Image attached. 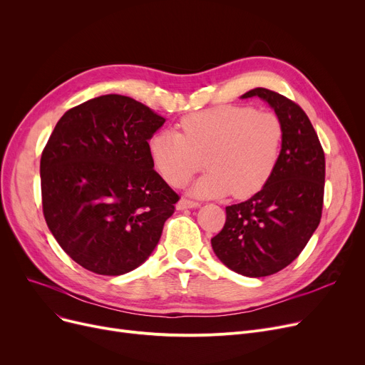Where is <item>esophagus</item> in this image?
Masks as SVG:
<instances>
[{"label": "esophagus", "instance_id": "esophagus-1", "mask_svg": "<svg viewBox=\"0 0 365 365\" xmlns=\"http://www.w3.org/2000/svg\"><path fill=\"white\" fill-rule=\"evenodd\" d=\"M178 210H185V208H197L200 207V202L197 201H190V200H186V198H182L179 202H178Z\"/></svg>", "mask_w": 365, "mask_h": 365}]
</instances>
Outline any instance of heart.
Segmentation results:
<instances>
[{
	"mask_svg": "<svg viewBox=\"0 0 365 365\" xmlns=\"http://www.w3.org/2000/svg\"><path fill=\"white\" fill-rule=\"evenodd\" d=\"M180 133L160 130L149 140V155L160 176L183 186L205 165L208 173L192 194L204 198L231 194L252 197L271 179L278 164L284 128L272 112L222 105L190 113Z\"/></svg>",
	"mask_w": 365,
	"mask_h": 365,
	"instance_id": "1",
	"label": "heart"
}]
</instances>
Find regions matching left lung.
I'll return each mask as SVG.
<instances>
[{"mask_svg": "<svg viewBox=\"0 0 365 365\" xmlns=\"http://www.w3.org/2000/svg\"><path fill=\"white\" fill-rule=\"evenodd\" d=\"M255 96L267 102L282 124L278 164L257 194L226 207L225 226L212 238V247L229 269L260 278L289 266L318 227L325 157L308 115L297 103L262 87L241 98Z\"/></svg>", "mask_w": 365, "mask_h": 365, "instance_id": "obj_1", "label": "left lung"}]
</instances>
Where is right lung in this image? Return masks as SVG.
<instances>
[{
  "mask_svg": "<svg viewBox=\"0 0 365 365\" xmlns=\"http://www.w3.org/2000/svg\"><path fill=\"white\" fill-rule=\"evenodd\" d=\"M165 118L121 94L65 112L41 155L43 213L63 252L123 275L157 247L179 195L153 170L148 142Z\"/></svg>",
  "mask_w": 365,
  "mask_h": 365,
  "instance_id": "1",
  "label": "right lung"
}]
</instances>
